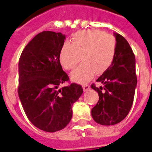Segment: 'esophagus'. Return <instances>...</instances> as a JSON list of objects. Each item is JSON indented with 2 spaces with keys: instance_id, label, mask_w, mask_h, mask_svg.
I'll return each mask as SVG.
<instances>
[{
  "instance_id": "esophagus-1",
  "label": "esophagus",
  "mask_w": 152,
  "mask_h": 152,
  "mask_svg": "<svg viewBox=\"0 0 152 152\" xmlns=\"http://www.w3.org/2000/svg\"><path fill=\"white\" fill-rule=\"evenodd\" d=\"M83 89H84V91H88V90H90V86L88 84H84L83 85Z\"/></svg>"
}]
</instances>
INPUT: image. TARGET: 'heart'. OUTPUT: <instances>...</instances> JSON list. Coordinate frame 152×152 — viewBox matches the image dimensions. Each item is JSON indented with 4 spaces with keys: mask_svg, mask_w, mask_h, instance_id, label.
Instances as JSON below:
<instances>
[{
    "mask_svg": "<svg viewBox=\"0 0 152 152\" xmlns=\"http://www.w3.org/2000/svg\"><path fill=\"white\" fill-rule=\"evenodd\" d=\"M116 42L113 36L98 29L77 32L72 42H65L60 51V62L63 68L72 69L83 62L71 74L75 82L87 83L93 76L101 75L109 69L116 56Z\"/></svg>",
    "mask_w": 152,
    "mask_h": 152,
    "instance_id": "1",
    "label": "heart"
}]
</instances>
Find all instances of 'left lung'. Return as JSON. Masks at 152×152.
<instances>
[{
	"mask_svg": "<svg viewBox=\"0 0 152 152\" xmlns=\"http://www.w3.org/2000/svg\"><path fill=\"white\" fill-rule=\"evenodd\" d=\"M114 36L116 41L114 61L96 80L103 87L91 85L99 94V101L91 110V115L96 123L103 126L117 124L126 117L137 85L135 55L123 36L118 33Z\"/></svg>",
	"mask_w": 152,
	"mask_h": 152,
	"instance_id": "obj_1",
	"label": "left lung"
}]
</instances>
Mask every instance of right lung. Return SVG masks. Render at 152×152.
Wrapping results in <instances>:
<instances>
[{
    "label": "right lung",
    "instance_id": "add662e5",
    "mask_svg": "<svg viewBox=\"0 0 152 152\" xmlns=\"http://www.w3.org/2000/svg\"><path fill=\"white\" fill-rule=\"evenodd\" d=\"M65 36L43 31L24 48L19 60L18 94L29 121L49 132L59 131L69 123L72 106L82 94L83 88L72 83L62 70L59 54Z\"/></svg>",
    "mask_w": 152,
    "mask_h": 152
}]
</instances>
